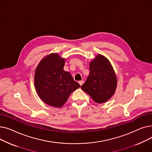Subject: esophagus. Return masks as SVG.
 <instances>
[{
  "mask_svg": "<svg viewBox=\"0 0 152 152\" xmlns=\"http://www.w3.org/2000/svg\"><path fill=\"white\" fill-rule=\"evenodd\" d=\"M83 83H84V81H79V84H80V86H82L83 84Z\"/></svg>",
  "mask_w": 152,
  "mask_h": 152,
  "instance_id": "1",
  "label": "esophagus"
}]
</instances>
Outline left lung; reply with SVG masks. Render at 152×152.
Here are the masks:
<instances>
[{"mask_svg":"<svg viewBox=\"0 0 152 152\" xmlns=\"http://www.w3.org/2000/svg\"><path fill=\"white\" fill-rule=\"evenodd\" d=\"M90 73L81 89L88 94L94 102L102 103L113 96L116 91L117 79L110 61L98 55L89 66Z\"/></svg>","mask_w":152,"mask_h":152,"instance_id":"8db88e82","label":"left lung"}]
</instances>
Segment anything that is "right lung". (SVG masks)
<instances>
[{"label":"right lung","instance_id":"obj_1","mask_svg":"<svg viewBox=\"0 0 152 152\" xmlns=\"http://www.w3.org/2000/svg\"><path fill=\"white\" fill-rule=\"evenodd\" d=\"M64 65L65 60L52 53L41 61L35 71L36 92L43 102L52 107H62L69 95L81 86L63 69Z\"/></svg>","mask_w":152,"mask_h":152}]
</instances>
